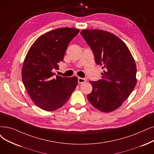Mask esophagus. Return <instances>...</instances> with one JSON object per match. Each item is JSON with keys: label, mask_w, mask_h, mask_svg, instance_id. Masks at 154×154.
<instances>
[{"label": "esophagus", "mask_w": 154, "mask_h": 154, "mask_svg": "<svg viewBox=\"0 0 154 154\" xmlns=\"http://www.w3.org/2000/svg\"><path fill=\"white\" fill-rule=\"evenodd\" d=\"M86 79L85 78H78V83H85L86 82Z\"/></svg>", "instance_id": "1"}]
</instances>
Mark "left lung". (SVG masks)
<instances>
[{
  "mask_svg": "<svg viewBox=\"0 0 154 154\" xmlns=\"http://www.w3.org/2000/svg\"><path fill=\"white\" fill-rule=\"evenodd\" d=\"M82 36L90 46L95 63L102 67V79L89 81L92 91L87 98L104 112L119 108L137 84V67L125 43L115 35L101 29H83Z\"/></svg>",
  "mask_w": 154,
  "mask_h": 154,
  "instance_id": "1",
  "label": "left lung"
}]
</instances>
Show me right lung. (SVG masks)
Listing matches in <instances>:
<instances>
[{
  "mask_svg": "<svg viewBox=\"0 0 154 154\" xmlns=\"http://www.w3.org/2000/svg\"><path fill=\"white\" fill-rule=\"evenodd\" d=\"M79 30L57 28L41 35L29 49L22 68V80L35 105L47 111L63 106L78 85V78L56 76L69 42Z\"/></svg>",
  "mask_w": 154,
  "mask_h": 154,
  "instance_id": "1",
  "label": "right lung"
}]
</instances>
